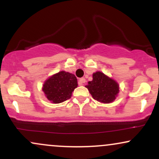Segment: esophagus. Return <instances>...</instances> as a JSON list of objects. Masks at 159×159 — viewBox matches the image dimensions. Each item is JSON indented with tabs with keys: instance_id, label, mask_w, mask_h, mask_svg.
<instances>
[{
	"instance_id": "esophagus-1",
	"label": "esophagus",
	"mask_w": 159,
	"mask_h": 159,
	"mask_svg": "<svg viewBox=\"0 0 159 159\" xmlns=\"http://www.w3.org/2000/svg\"><path fill=\"white\" fill-rule=\"evenodd\" d=\"M85 82H86V79L84 78H81L79 79V84L80 85H83Z\"/></svg>"
}]
</instances>
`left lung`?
<instances>
[{
	"label": "left lung",
	"mask_w": 159,
	"mask_h": 159,
	"mask_svg": "<svg viewBox=\"0 0 159 159\" xmlns=\"http://www.w3.org/2000/svg\"><path fill=\"white\" fill-rule=\"evenodd\" d=\"M93 98L102 103L114 102L119 93V84L101 72L93 74V81L86 86Z\"/></svg>",
	"instance_id": "1"
}]
</instances>
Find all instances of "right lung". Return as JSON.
I'll list each match as a JSON object with an SVG mask.
<instances>
[{
  "instance_id": "add662e5",
  "label": "right lung",
  "mask_w": 159,
  "mask_h": 159,
  "mask_svg": "<svg viewBox=\"0 0 159 159\" xmlns=\"http://www.w3.org/2000/svg\"><path fill=\"white\" fill-rule=\"evenodd\" d=\"M77 87L78 81L75 75L61 71L45 81L43 91L49 101L58 104L69 99Z\"/></svg>"
}]
</instances>
